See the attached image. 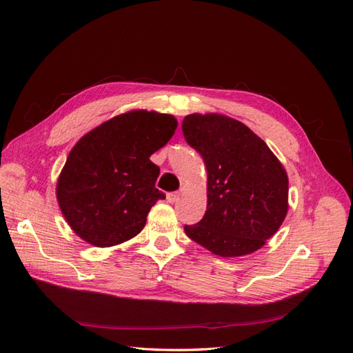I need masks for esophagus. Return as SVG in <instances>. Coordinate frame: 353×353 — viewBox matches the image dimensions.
Returning <instances> with one entry per match:
<instances>
[{
	"label": "esophagus",
	"instance_id": "1",
	"mask_svg": "<svg viewBox=\"0 0 353 353\" xmlns=\"http://www.w3.org/2000/svg\"><path fill=\"white\" fill-rule=\"evenodd\" d=\"M178 199H179V193H168L166 194V200L169 203H175V201H178Z\"/></svg>",
	"mask_w": 353,
	"mask_h": 353
}]
</instances>
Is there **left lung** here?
I'll return each mask as SVG.
<instances>
[{"instance_id": "1", "label": "left lung", "mask_w": 353, "mask_h": 353, "mask_svg": "<svg viewBox=\"0 0 353 353\" xmlns=\"http://www.w3.org/2000/svg\"><path fill=\"white\" fill-rule=\"evenodd\" d=\"M183 132L208 170L206 213L194 225H185V234L222 258L259 250L287 215L284 166L262 138L232 117L188 114Z\"/></svg>"}]
</instances>
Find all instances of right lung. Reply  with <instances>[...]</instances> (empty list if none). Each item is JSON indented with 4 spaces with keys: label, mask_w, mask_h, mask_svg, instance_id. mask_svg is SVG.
I'll list each match as a JSON object with an SVG mask.
<instances>
[{
    "label": "right lung",
    "mask_w": 353,
    "mask_h": 353,
    "mask_svg": "<svg viewBox=\"0 0 353 353\" xmlns=\"http://www.w3.org/2000/svg\"><path fill=\"white\" fill-rule=\"evenodd\" d=\"M178 122L172 114L131 110L85 134L70 150L57 179L63 216L78 237L112 248L140 232L156 201L165 199L150 156L162 148Z\"/></svg>",
    "instance_id": "right-lung-1"
}]
</instances>
